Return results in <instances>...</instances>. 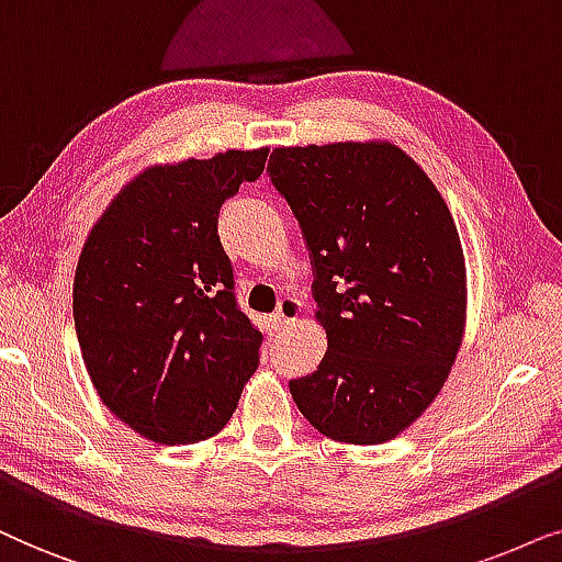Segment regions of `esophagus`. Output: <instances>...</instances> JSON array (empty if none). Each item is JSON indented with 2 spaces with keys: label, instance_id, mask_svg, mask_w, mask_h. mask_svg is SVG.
<instances>
[{
  "label": "esophagus",
  "instance_id": "1",
  "mask_svg": "<svg viewBox=\"0 0 562 562\" xmlns=\"http://www.w3.org/2000/svg\"><path fill=\"white\" fill-rule=\"evenodd\" d=\"M301 301H295V297H282L280 305H277V313L272 318H269V324H272V331H282V328H288L293 321L301 316Z\"/></svg>",
  "mask_w": 562,
  "mask_h": 562
}]
</instances>
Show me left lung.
<instances>
[{
  "label": "left lung",
  "instance_id": "left-lung-1",
  "mask_svg": "<svg viewBox=\"0 0 562 562\" xmlns=\"http://www.w3.org/2000/svg\"><path fill=\"white\" fill-rule=\"evenodd\" d=\"M267 171L303 231L328 339L290 393L336 442L383 445L429 408L462 344L450 207L408 154L378 140L274 148Z\"/></svg>",
  "mask_w": 562,
  "mask_h": 562
}]
</instances>
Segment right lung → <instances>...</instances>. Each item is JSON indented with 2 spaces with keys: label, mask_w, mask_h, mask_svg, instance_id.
I'll return each mask as SVG.
<instances>
[{
  "label": "right lung",
  "mask_w": 562,
  "mask_h": 562,
  "mask_svg": "<svg viewBox=\"0 0 562 562\" xmlns=\"http://www.w3.org/2000/svg\"><path fill=\"white\" fill-rule=\"evenodd\" d=\"M267 148L151 167L89 231L74 326L104 406L140 437L194 445L234 416L261 331L238 308L218 213Z\"/></svg>",
  "instance_id": "obj_1"
}]
</instances>
